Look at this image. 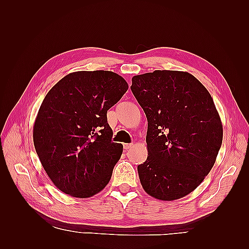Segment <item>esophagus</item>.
I'll return each instance as SVG.
<instances>
[{
    "label": "esophagus",
    "instance_id": "obj_1",
    "mask_svg": "<svg viewBox=\"0 0 249 249\" xmlns=\"http://www.w3.org/2000/svg\"><path fill=\"white\" fill-rule=\"evenodd\" d=\"M133 143H125V144H124V148L126 150V149H130L133 147Z\"/></svg>",
    "mask_w": 249,
    "mask_h": 249
}]
</instances>
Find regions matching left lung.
I'll return each mask as SVG.
<instances>
[{
    "instance_id": "obj_1",
    "label": "left lung",
    "mask_w": 249,
    "mask_h": 249,
    "mask_svg": "<svg viewBox=\"0 0 249 249\" xmlns=\"http://www.w3.org/2000/svg\"><path fill=\"white\" fill-rule=\"evenodd\" d=\"M147 118V159L138 165L144 191L160 200L182 198L214 166L222 124L212 96L187 71H155L132 78Z\"/></svg>"
}]
</instances>
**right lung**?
Masks as SVG:
<instances>
[{"instance_id":"right-lung-1","label":"right lung","mask_w":249,"mask_h":249,"mask_svg":"<svg viewBox=\"0 0 249 249\" xmlns=\"http://www.w3.org/2000/svg\"><path fill=\"white\" fill-rule=\"evenodd\" d=\"M127 88L113 71H82L62 78L44 97L33 141L43 169L60 191L87 198L109 183L124 146L111 140L107 111Z\"/></svg>"}]
</instances>
